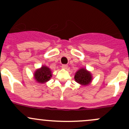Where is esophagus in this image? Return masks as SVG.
Masks as SVG:
<instances>
[{
    "instance_id": "1",
    "label": "esophagus",
    "mask_w": 129,
    "mask_h": 129,
    "mask_svg": "<svg viewBox=\"0 0 129 129\" xmlns=\"http://www.w3.org/2000/svg\"><path fill=\"white\" fill-rule=\"evenodd\" d=\"M61 67H62V68L63 69H67V67H68V66L66 64H63V65H62Z\"/></svg>"
}]
</instances>
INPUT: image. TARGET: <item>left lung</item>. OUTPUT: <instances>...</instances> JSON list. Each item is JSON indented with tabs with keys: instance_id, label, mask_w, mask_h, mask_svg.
Instances as JSON below:
<instances>
[{
	"instance_id": "1",
	"label": "left lung",
	"mask_w": 129,
	"mask_h": 129,
	"mask_svg": "<svg viewBox=\"0 0 129 129\" xmlns=\"http://www.w3.org/2000/svg\"><path fill=\"white\" fill-rule=\"evenodd\" d=\"M75 82L82 85H87L92 82V75L85 69L82 68L77 71L74 77Z\"/></svg>"
}]
</instances>
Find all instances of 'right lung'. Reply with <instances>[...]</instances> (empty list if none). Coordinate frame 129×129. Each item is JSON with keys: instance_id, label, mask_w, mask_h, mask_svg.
Listing matches in <instances>:
<instances>
[{"instance_id": "right-lung-1", "label": "right lung", "mask_w": 129, "mask_h": 129, "mask_svg": "<svg viewBox=\"0 0 129 129\" xmlns=\"http://www.w3.org/2000/svg\"><path fill=\"white\" fill-rule=\"evenodd\" d=\"M34 78L40 84H44L49 81L52 77V71L47 66H42L40 69L36 70L34 73Z\"/></svg>"}]
</instances>
